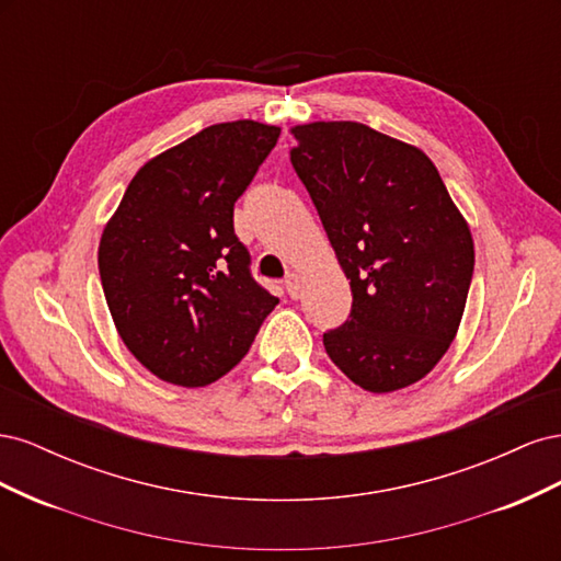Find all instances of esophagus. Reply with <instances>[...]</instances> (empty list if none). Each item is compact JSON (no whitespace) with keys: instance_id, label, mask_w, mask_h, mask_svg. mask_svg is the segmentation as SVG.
<instances>
[{"instance_id":"34e87169","label":"esophagus","mask_w":561,"mask_h":561,"mask_svg":"<svg viewBox=\"0 0 561 561\" xmlns=\"http://www.w3.org/2000/svg\"><path fill=\"white\" fill-rule=\"evenodd\" d=\"M285 290H287V295H290L293 299L299 297V293H301V280H299L297 274H287V278H285Z\"/></svg>"}]
</instances>
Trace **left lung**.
I'll list each match as a JSON object with an SVG mask.
<instances>
[{"label": "left lung", "mask_w": 561, "mask_h": 561, "mask_svg": "<svg viewBox=\"0 0 561 561\" xmlns=\"http://www.w3.org/2000/svg\"><path fill=\"white\" fill-rule=\"evenodd\" d=\"M293 168L351 280V316L322 334L369 393L423 379L454 342L474 248L433 161L358 122L293 128Z\"/></svg>", "instance_id": "obj_1"}]
</instances>
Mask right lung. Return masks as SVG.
<instances>
[{"mask_svg":"<svg viewBox=\"0 0 561 561\" xmlns=\"http://www.w3.org/2000/svg\"><path fill=\"white\" fill-rule=\"evenodd\" d=\"M278 135L248 118L203 128L135 173L103 231L98 268L114 325L168 383L225 377L276 309L233 233V203Z\"/></svg>","mask_w":561,"mask_h":561,"instance_id":"obj_1","label":"right lung"}]
</instances>
